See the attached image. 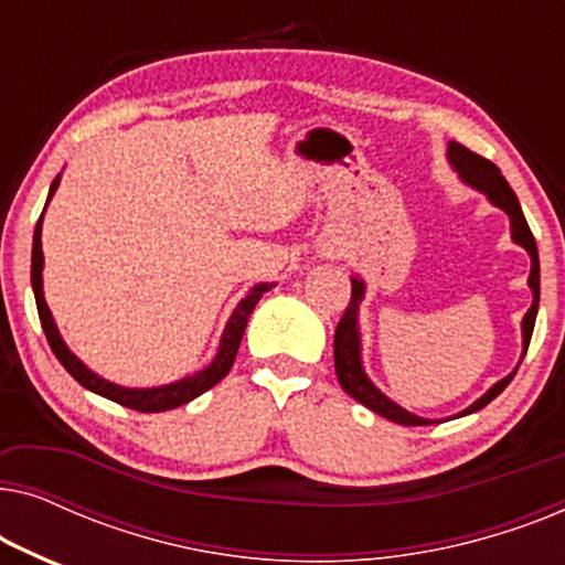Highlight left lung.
I'll return each mask as SVG.
<instances>
[{
  "label": "left lung",
  "mask_w": 565,
  "mask_h": 565,
  "mask_svg": "<svg viewBox=\"0 0 565 565\" xmlns=\"http://www.w3.org/2000/svg\"><path fill=\"white\" fill-rule=\"evenodd\" d=\"M447 157H450L452 167L458 169L462 180H466L468 184H473L476 190L486 192L493 205H499L501 211L509 213V218H512V238L516 244H522L532 257V269H530L532 306L522 321V337H524L522 360H524V354H527V347H530V339H532V329H535V316H537V303H540V259H537L535 236H532L527 221H524V213L520 207V200H516V195H514V190L509 188L504 174L499 172V167L493 164V161L483 159L481 153L470 151L468 146H462L458 141H450V146H447ZM362 292H365V285H362V280H358V277H352V298H350V303H347L342 319H339L337 331H334V367H337L339 383H342V388L350 393L354 401H360L362 406H367L370 412L385 416V419L404 424V427H424V424H431L429 419H422V416L408 414L406 408L393 404L391 398H385L383 393L367 381L365 370H362V362H360V334H358V306L362 300ZM516 370L512 375H507L504 381H499L497 385H493L486 396L478 398L473 406H468L460 416L473 414V412H478V408H483L486 404H491V401L497 398L509 383H512Z\"/></svg>",
  "instance_id": "1"
}]
</instances>
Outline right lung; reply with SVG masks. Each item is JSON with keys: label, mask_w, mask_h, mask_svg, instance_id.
I'll return each instance as SVG.
<instances>
[{"label": "right lung", "mask_w": 565, "mask_h": 565, "mask_svg": "<svg viewBox=\"0 0 565 565\" xmlns=\"http://www.w3.org/2000/svg\"><path fill=\"white\" fill-rule=\"evenodd\" d=\"M56 188H58V177L51 184L49 200H51L53 192H56ZM45 205H49V203H45ZM41 223H43V215H41V218H38V226H35L33 265H30V280H33L35 306H38V316H41V327L45 331V339H49L53 354H56L61 365L68 370V375H72L76 383H82L84 388L99 393V396L115 401V404H120V406H126V408H134V412L157 414V412H169V408H177V406L188 404V401L198 398L200 393H205L207 388H213L215 383L223 381V377L228 375V370H231V365H234V360H236L238 344H242L246 321H249L254 306L259 303L262 292H267L269 288H273V285H269V282L257 285V288H254L249 296H246L242 303L236 306L234 316H231V321L226 323V331H223L221 350H218V354H215V360L205 370H200V373L190 375V377H182V381H177L172 385H161V388H143V391L120 388V385L107 383V381H103V377H97L95 373H92V370L84 367L82 362L76 360L72 352H68V347L64 344V339H61V334H58L56 323H53V316H51L49 306H45V298H43Z\"/></svg>", "instance_id": "right-lung-1"}]
</instances>
